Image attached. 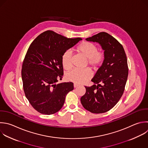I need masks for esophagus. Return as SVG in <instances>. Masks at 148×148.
<instances>
[{
  "label": "esophagus",
  "instance_id": "obj_1",
  "mask_svg": "<svg viewBox=\"0 0 148 148\" xmlns=\"http://www.w3.org/2000/svg\"><path fill=\"white\" fill-rule=\"evenodd\" d=\"M78 86H79V85L78 84H77V83H74V84H73V87H74V88H76V87H77Z\"/></svg>",
  "mask_w": 148,
  "mask_h": 148
}]
</instances>
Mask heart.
Returning <instances> with one entry per match:
<instances>
[{
	"label": "heart",
	"instance_id": "1",
	"mask_svg": "<svg viewBox=\"0 0 148 148\" xmlns=\"http://www.w3.org/2000/svg\"><path fill=\"white\" fill-rule=\"evenodd\" d=\"M77 51L88 60V66L94 70L98 69L103 64L105 55L103 51H98L97 46L90 42H83L77 47ZM61 62L64 69L68 70L72 66V51H65L61 57ZM92 74L89 69H74L66 74V79L76 83L81 84L90 80Z\"/></svg>",
	"mask_w": 148,
	"mask_h": 148
}]
</instances>
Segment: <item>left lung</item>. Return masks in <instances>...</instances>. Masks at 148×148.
Listing matches in <instances>:
<instances>
[{
  "label": "left lung",
  "instance_id": "8db88e82",
  "mask_svg": "<svg viewBox=\"0 0 148 148\" xmlns=\"http://www.w3.org/2000/svg\"><path fill=\"white\" fill-rule=\"evenodd\" d=\"M86 40L99 43L105 58L91 80L95 84L85 86L81 103L91 113H105L115 106L124 92L128 74L126 54L123 46L106 32H99Z\"/></svg>",
  "mask_w": 148,
  "mask_h": 148
}]
</instances>
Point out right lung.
Instances as JSON below:
<instances>
[{
	"label": "right lung",
	"instance_id": "obj_1",
	"mask_svg": "<svg viewBox=\"0 0 148 148\" xmlns=\"http://www.w3.org/2000/svg\"><path fill=\"white\" fill-rule=\"evenodd\" d=\"M82 39L67 38L53 31L40 34L31 44L23 61L21 76L25 95L38 112L52 114L64 105L72 82L57 83L64 74L63 53Z\"/></svg>",
	"mask_w": 148,
	"mask_h": 148
}]
</instances>
